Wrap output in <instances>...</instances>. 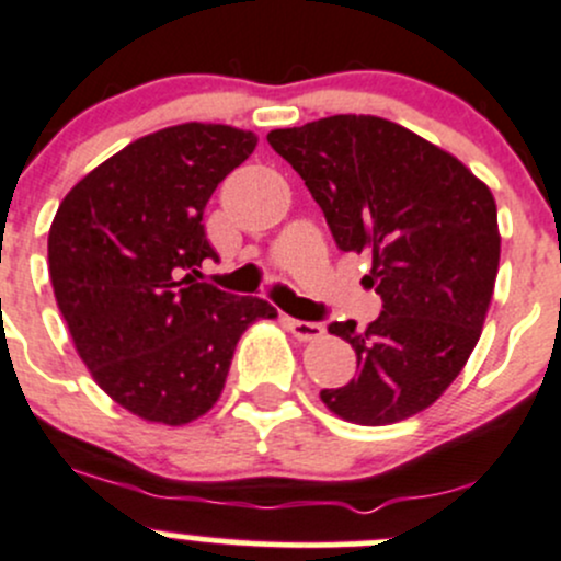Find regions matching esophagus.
Here are the masks:
<instances>
[{"mask_svg": "<svg viewBox=\"0 0 561 561\" xmlns=\"http://www.w3.org/2000/svg\"><path fill=\"white\" fill-rule=\"evenodd\" d=\"M285 325L300 341H317L325 335L322 322H306V320H293V317H285Z\"/></svg>", "mask_w": 561, "mask_h": 561, "instance_id": "1", "label": "esophagus"}]
</instances>
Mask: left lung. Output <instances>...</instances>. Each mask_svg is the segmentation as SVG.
<instances>
[{"mask_svg": "<svg viewBox=\"0 0 561 561\" xmlns=\"http://www.w3.org/2000/svg\"><path fill=\"white\" fill-rule=\"evenodd\" d=\"M268 145L306 182L339 250L368 252L365 285L381 296L368 328L328 325L355 350L357 376L322 389V403L368 427L420 414L481 339L500 265L492 191L451 152L385 117H322L276 128Z\"/></svg>", "mask_w": 561, "mask_h": 561, "instance_id": "1", "label": "left lung"}]
</instances>
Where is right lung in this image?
Returning <instances> with one entry per match:
<instances>
[{
    "label": "right lung",
    "mask_w": 561,
    "mask_h": 561,
    "mask_svg": "<svg viewBox=\"0 0 561 561\" xmlns=\"http://www.w3.org/2000/svg\"><path fill=\"white\" fill-rule=\"evenodd\" d=\"M252 131L182 123L99 163L47 233L56 304L93 381L139 420L180 427L220 398L241 333L274 320L263 298L196 282L204 209L255 150Z\"/></svg>",
    "instance_id": "1"
}]
</instances>
